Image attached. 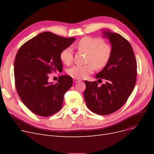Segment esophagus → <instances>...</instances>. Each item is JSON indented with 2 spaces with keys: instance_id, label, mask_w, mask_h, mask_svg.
<instances>
[{
  "instance_id": "obj_1",
  "label": "esophagus",
  "mask_w": 154,
  "mask_h": 154,
  "mask_svg": "<svg viewBox=\"0 0 154 154\" xmlns=\"http://www.w3.org/2000/svg\"><path fill=\"white\" fill-rule=\"evenodd\" d=\"M74 80V82H80V79H74V80Z\"/></svg>"
}]
</instances>
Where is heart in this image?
Returning a JSON list of instances; mask_svg holds the SVG:
<instances>
[{"label":"heart","mask_w":154,"mask_h":154,"mask_svg":"<svg viewBox=\"0 0 154 154\" xmlns=\"http://www.w3.org/2000/svg\"><path fill=\"white\" fill-rule=\"evenodd\" d=\"M77 47L79 50L87 53V62L92 63L84 66H74L70 68L67 71L68 74L75 79L87 77L94 72L95 66L98 69L103 67L110 57V45L103 42L100 38L84 37L79 40ZM60 58L63 63L70 64L73 59L72 48L67 47L63 49L60 54Z\"/></svg>","instance_id":"1"}]
</instances>
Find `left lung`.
I'll list each match as a JSON object with an SVG mask.
<instances>
[{"instance_id": "obj_1", "label": "left lung", "mask_w": 154, "mask_h": 154, "mask_svg": "<svg viewBox=\"0 0 154 154\" xmlns=\"http://www.w3.org/2000/svg\"><path fill=\"white\" fill-rule=\"evenodd\" d=\"M101 32L103 37L109 40L112 52L106 66L95 78L105 79L106 83L99 86L96 81L85 80L84 95L88 109L105 116L122 107L132 92L136 83L137 62L132 47L125 38L109 29Z\"/></svg>"}]
</instances>
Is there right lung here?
Instances as JSON below:
<instances>
[{"label":"right lung","instance_id":"add662e5","mask_svg":"<svg viewBox=\"0 0 154 154\" xmlns=\"http://www.w3.org/2000/svg\"><path fill=\"white\" fill-rule=\"evenodd\" d=\"M76 40L49 32L40 33L23 44L14 61L16 89L24 105L39 116L48 117L60 110L63 95L72 79L62 75L57 82H48V74L62 70L61 52Z\"/></svg>","mask_w":154,"mask_h":154}]
</instances>
